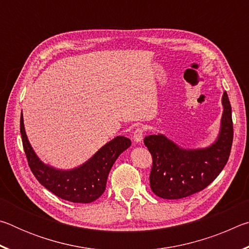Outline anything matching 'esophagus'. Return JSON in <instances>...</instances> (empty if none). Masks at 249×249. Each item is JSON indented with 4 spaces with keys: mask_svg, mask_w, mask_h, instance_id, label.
<instances>
[{
    "mask_svg": "<svg viewBox=\"0 0 249 249\" xmlns=\"http://www.w3.org/2000/svg\"><path fill=\"white\" fill-rule=\"evenodd\" d=\"M144 132H145L144 127H142V126H138V127L134 130L133 141L135 142H141L142 140V137H144Z\"/></svg>",
    "mask_w": 249,
    "mask_h": 249,
    "instance_id": "1",
    "label": "esophagus"
}]
</instances>
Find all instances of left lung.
<instances>
[{"label":"left lung","instance_id":"8db88e82","mask_svg":"<svg viewBox=\"0 0 249 249\" xmlns=\"http://www.w3.org/2000/svg\"><path fill=\"white\" fill-rule=\"evenodd\" d=\"M221 130L208 148L183 149L162 134L149 135L144 144L153 157L150 188L162 199H182L202 191L220 175L229 160L233 144L231 107L226 92L222 98Z\"/></svg>","mask_w":249,"mask_h":249}]
</instances>
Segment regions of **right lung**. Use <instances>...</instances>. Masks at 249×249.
<instances>
[{
  "label": "right lung",
  "mask_w": 249,
  "mask_h": 249,
  "mask_svg": "<svg viewBox=\"0 0 249 249\" xmlns=\"http://www.w3.org/2000/svg\"><path fill=\"white\" fill-rule=\"evenodd\" d=\"M20 135L28 166L38 182L54 196L74 203H91L103 195L113 163L132 144L129 138L117 136L82 166L59 170L45 165L36 156L25 133L23 114L20 115Z\"/></svg>",
  "instance_id": "1"
}]
</instances>
